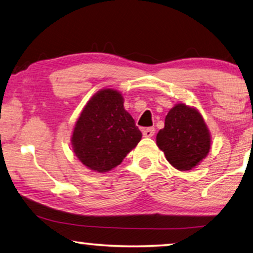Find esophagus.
Instances as JSON below:
<instances>
[{"instance_id": "esophagus-1", "label": "esophagus", "mask_w": 253, "mask_h": 253, "mask_svg": "<svg viewBox=\"0 0 253 253\" xmlns=\"http://www.w3.org/2000/svg\"><path fill=\"white\" fill-rule=\"evenodd\" d=\"M142 131H143V136L144 137H152L154 133H156V129H154V127H148V128H144Z\"/></svg>"}]
</instances>
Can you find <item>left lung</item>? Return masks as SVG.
I'll return each instance as SVG.
<instances>
[{
  "mask_svg": "<svg viewBox=\"0 0 253 253\" xmlns=\"http://www.w3.org/2000/svg\"><path fill=\"white\" fill-rule=\"evenodd\" d=\"M157 144L175 168L191 170L210 150V135L201 115L185 104H176L157 135Z\"/></svg>",
  "mask_w": 253,
  "mask_h": 253,
  "instance_id": "8db88e82",
  "label": "left lung"
}]
</instances>
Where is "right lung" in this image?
I'll use <instances>...</instances> for the list:
<instances>
[{
  "mask_svg": "<svg viewBox=\"0 0 253 253\" xmlns=\"http://www.w3.org/2000/svg\"><path fill=\"white\" fill-rule=\"evenodd\" d=\"M141 138V130L124 108L122 94L107 88L96 93L85 105L71 142L83 165L105 172L122 163Z\"/></svg>",
  "mask_w": 253,
  "mask_h": 253,
  "instance_id": "obj_1",
  "label": "right lung"
}]
</instances>
